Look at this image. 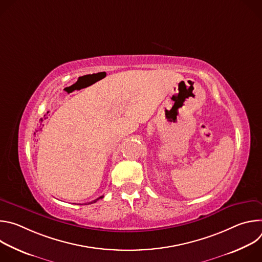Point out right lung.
Wrapping results in <instances>:
<instances>
[{"label":"right lung","mask_w":262,"mask_h":262,"mask_svg":"<svg viewBox=\"0 0 262 262\" xmlns=\"http://www.w3.org/2000/svg\"><path fill=\"white\" fill-rule=\"evenodd\" d=\"M101 198H103V196H100V197H98V198H97V199H95V200H94V201H92V202H89V203H88V204H91V203H94V202H96V201H97V200H99V199H101Z\"/></svg>","instance_id":"obj_1"}]
</instances>
